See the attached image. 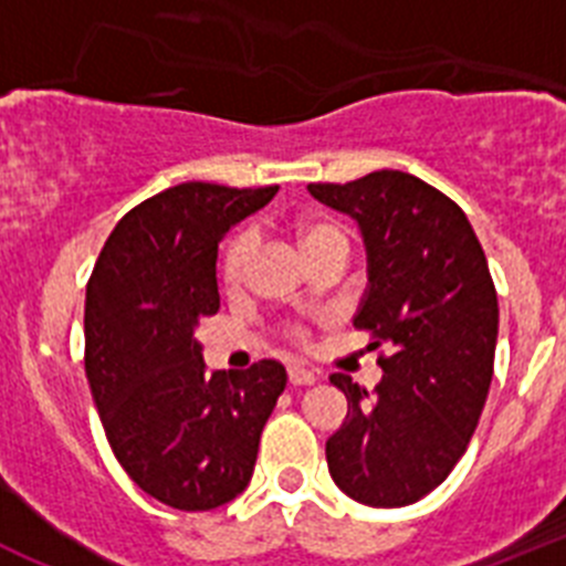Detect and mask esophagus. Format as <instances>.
I'll list each match as a JSON object with an SVG mask.
<instances>
[{
    "instance_id": "1",
    "label": "esophagus",
    "mask_w": 566,
    "mask_h": 566,
    "mask_svg": "<svg viewBox=\"0 0 566 566\" xmlns=\"http://www.w3.org/2000/svg\"><path fill=\"white\" fill-rule=\"evenodd\" d=\"M314 371L303 368V365H289V382L292 385H312L314 382Z\"/></svg>"
}]
</instances>
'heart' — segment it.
<instances>
[{"mask_svg": "<svg viewBox=\"0 0 566 566\" xmlns=\"http://www.w3.org/2000/svg\"><path fill=\"white\" fill-rule=\"evenodd\" d=\"M294 234H297L300 249H303V254H306L308 260H312L317 252H323L326 247H332V243H343L345 240L343 229H339L337 223L326 221V218H303V221H297V227H294ZM252 249L254 243L249 232H240L229 240L227 252H223V266H221L223 283H227L229 289L240 286L243 277H247Z\"/></svg>", "mask_w": 566, "mask_h": 566, "instance_id": "obj_1", "label": "heart"}]
</instances>
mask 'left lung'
Instances as JSON below:
<instances>
[{
	"instance_id": "8db88e82",
	"label": "left lung",
	"mask_w": 566,
	"mask_h": 566,
	"mask_svg": "<svg viewBox=\"0 0 566 566\" xmlns=\"http://www.w3.org/2000/svg\"><path fill=\"white\" fill-rule=\"evenodd\" d=\"M308 192L357 221L368 286L354 328L388 348L374 394L332 374L348 413L326 442L328 473L354 502L405 507L448 479L482 417L499 337L488 258L468 214L417 175L379 169Z\"/></svg>"
}]
</instances>
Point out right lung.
Segmentation results:
<instances>
[{"mask_svg": "<svg viewBox=\"0 0 566 566\" xmlns=\"http://www.w3.org/2000/svg\"><path fill=\"white\" fill-rule=\"evenodd\" d=\"M277 187L189 181L115 223L84 300V371L104 433L144 493L214 510L247 490L286 368L209 371L195 328L221 308L218 243Z\"/></svg>", "mask_w": 566, "mask_h": 566, "instance_id": "obj_1", "label": "right lung"}]
</instances>
